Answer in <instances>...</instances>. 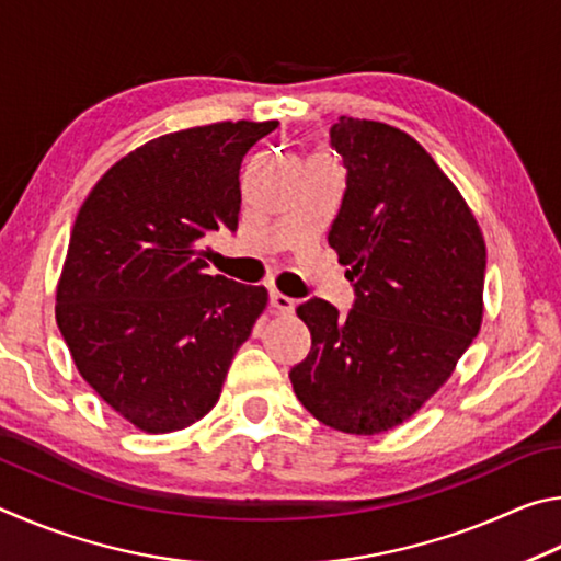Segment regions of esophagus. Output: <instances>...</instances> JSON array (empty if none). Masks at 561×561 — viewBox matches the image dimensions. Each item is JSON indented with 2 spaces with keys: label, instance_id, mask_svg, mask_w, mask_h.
<instances>
[{
  "label": "esophagus",
  "instance_id": "esophagus-1",
  "mask_svg": "<svg viewBox=\"0 0 561 561\" xmlns=\"http://www.w3.org/2000/svg\"><path fill=\"white\" fill-rule=\"evenodd\" d=\"M271 306L278 312H283V316H288V312L296 310V300L283 296V293H278V290H271Z\"/></svg>",
  "mask_w": 561,
  "mask_h": 561
}]
</instances>
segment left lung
<instances>
[{
	"mask_svg": "<svg viewBox=\"0 0 561 561\" xmlns=\"http://www.w3.org/2000/svg\"><path fill=\"white\" fill-rule=\"evenodd\" d=\"M330 145L347 190L328 241L355 306L298 308L312 347L296 397L330 428L375 436L411 419L454 375L483 322L485 241L456 184L399 127L342 115Z\"/></svg>",
	"mask_w": 561,
	"mask_h": 561,
	"instance_id": "8db88e82",
	"label": "left lung"
}]
</instances>
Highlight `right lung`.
Segmentation results:
<instances>
[{"label": "right lung", "instance_id": "obj_1", "mask_svg": "<svg viewBox=\"0 0 561 561\" xmlns=\"http://www.w3.org/2000/svg\"><path fill=\"white\" fill-rule=\"evenodd\" d=\"M278 121L170 133L117 160L76 216L56 322L81 377L145 434L192 426L268 302L206 273L202 241L241 211L243 154Z\"/></svg>", "mask_w": 561, "mask_h": 561}]
</instances>
